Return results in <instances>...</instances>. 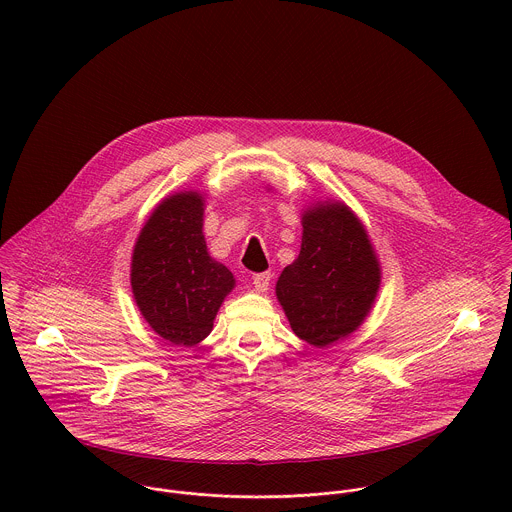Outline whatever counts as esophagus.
<instances>
[{"mask_svg": "<svg viewBox=\"0 0 512 512\" xmlns=\"http://www.w3.org/2000/svg\"><path fill=\"white\" fill-rule=\"evenodd\" d=\"M270 280H272V274H270V272H262V274H254V276H252V284H254V288H256V292L258 293L268 292Z\"/></svg>", "mask_w": 512, "mask_h": 512, "instance_id": "esophagus-1", "label": "esophagus"}]
</instances>
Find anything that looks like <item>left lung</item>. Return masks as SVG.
<instances>
[{
    "label": "left lung",
    "instance_id": "obj_1",
    "mask_svg": "<svg viewBox=\"0 0 512 512\" xmlns=\"http://www.w3.org/2000/svg\"><path fill=\"white\" fill-rule=\"evenodd\" d=\"M299 256L276 295L305 343L323 349L355 333L380 288V262L365 224L343 201H315L301 215Z\"/></svg>",
    "mask_w": 512,
    "mask_h": 512
}]
</instances>
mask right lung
<instances>
[{
    "label": "right lung",
    "instance_id": "1",
    "mask_svg": "<svg viewBox=\"0 0 512 512\" xmlns=\"http://www.w3.org/2000/svg\"><path fill=\"white\" fill-rule=\"evenodd\" d=\"M205 195L189 189L167 195L138 234L130 284L147 325L167 343L193 347L211 331L232 272L211 258L203 234Z\"/></svg>",
    "mask_w": 512,
    "mask_h": 512
}]
</instances>
